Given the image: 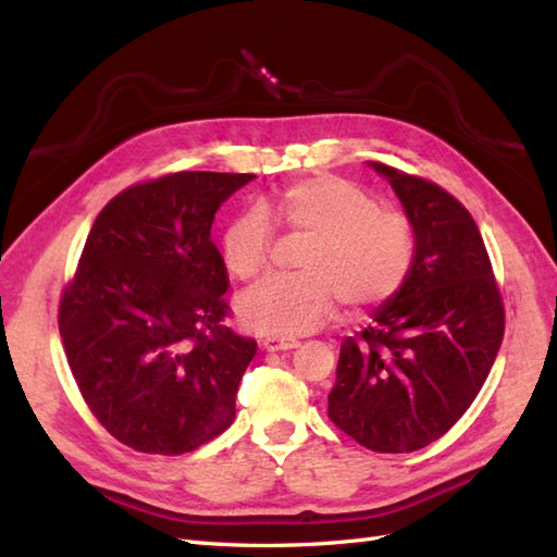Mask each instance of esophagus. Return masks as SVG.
<instances>
[{"mask_svg": "<svg viewBox=\"0 0 557 557\" xmlns=\"http://www.w3.org/2000/svg\"><path fill=\"white\" fill-rule=\"evenodd\" d=\"M260 347L265 351H287V349H297L299 342L289 339V337H265L260 342Z\"/></svg>", "mask_w": 557, "mask_h": 557, "instance_id": "obj_1", "label": "esophagus"}]
</instances>
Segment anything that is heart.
<instances>
[{"instance_id": "heart-1", "label": "heart", "mask_w": 557, "mask_h": 557, "mask_svg": "<svg viewBox=\"0 0 557 557\" xmlns=\"http://www.w3.org/2000/svg\"><path fill=\"white\" fill-rule=\"evenodd\" d=\"M306 236L299 275L270 277L236 299L239 321L263 335L299 337L321 327L337 299L349 313L371 311L405 285L417 239L411 222L335 174L287 184L260 208L242 210L220 234V258L236 280H253L268 265L272 224Z\"/></svg>"}]
</instances>
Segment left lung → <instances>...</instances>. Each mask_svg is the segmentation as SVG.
<instances>
[{
	"mask_svg": "<svg viewBox=\"0 0 557 557\" xmlns=\"http://www.w3.org/2000/svg\"><path fill=\"white\" fill-rule=\"evenodd\" d=\"M393 186L417 239L405 285L342 342L327 417L373 453H413L445 435L486 383L505 311L481 232L457 198L369 162Z\"/></svg>",
	"mask_w": 557,
	"mask_h": 557,
	"instance_id": "8db88e82",
	"label": "left lung"
}]
</instances>
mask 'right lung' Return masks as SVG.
Segmentation results:
<instances>
[{
	"mask_svg": "<svg viewBox=\"0 0 557 557\" xmlns=\"http://www.w3.org/2000/svg\"><path fill=\"white\" fill-rule=\"evenodd\" d=\"M256 174L176 172L102 208L59 304L69 369L96 419L148 455L227 431L256 339L222 325L215 212Z\"/></svg>",
	"mask_w": 557,
	"mask_h": 557,
	"instance_id": "add662e5",
	"label": "right lung"
}]
</instances>
